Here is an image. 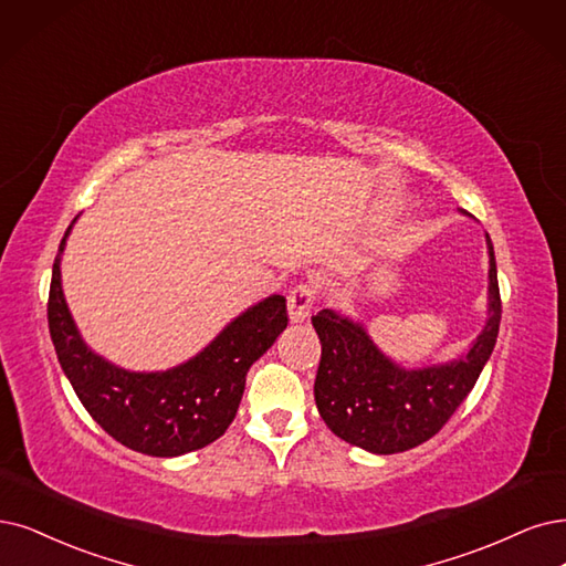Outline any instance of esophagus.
Segmentation results:
<instances>
[{
    "label": "esophagus",
    "instance_id": "1",
    "mask_svg": "<svg viewBox=\"0 0 566 566\" xmlns=\"http://www.w3.org/2000/svg\"><path fill=\"white\" fill-rule=\"evenodd\" d=\"M289 319L298 324L310 317L312 303H315V289L310 284H298L289 291Z\"/></svg>",
    "mask_w": 566,
    "mask_h": 566
}]
</instances>
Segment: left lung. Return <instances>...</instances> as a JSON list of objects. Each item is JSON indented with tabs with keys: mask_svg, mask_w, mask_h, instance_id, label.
Here are the masks:
<instances>
[{
	"mask_svg": "<svg viewBox=\"0 0 566 566\" xmlns=\"http://www.w3.org/2000/svg\"><path fill=\"white\" fill-rule=\"evenodd\" d=\"M485 240L488 319L469 349L450 361L406 368L375 345L361 322L336 310L312 317L322 343L317 410L345 443L373 454L406 452L441 431L467 399L494 349L501 322L494 247L490 235Z\"/></svg>",
	"mask_w": 566,
	"mask_h": 566,
	"instance_id": "obj_1",
	"label": "left lung"
}]
</instances>
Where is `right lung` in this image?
I'll return each instance as SVG.
<instances>
[{
	"label": "right lung",
	"mask_w": 566,
	"mask_h": 566,
	"mask_svg": "<svg viewBox=\"0 0 566 566\" xmlns=\"http://www.w3.org/2000/svg\"><path fill=\"white\" fill-rule=\"evenodd\" d=\"M72 226L53 263L49 331L78 401L112 438L142 454L179 457L214 443L235 420L247 370L286 328V298L272 294L247 307L184 364L167 370L120 368L81 338L62 294L60 261Z\"/></svg>",
	"instance_id": "add662e5"
}]
</instances>
